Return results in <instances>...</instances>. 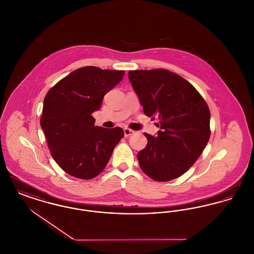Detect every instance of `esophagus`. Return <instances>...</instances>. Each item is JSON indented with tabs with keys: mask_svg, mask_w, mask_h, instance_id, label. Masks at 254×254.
Returning a JSON list of instances; mask_svg holds the SVG:
<instances>
[{
	"mask_svg": "<svg viewBox=\"0 0 254 254\" xmlns=\"http://www.w3.org/2000/svg\"><path fill=\"white\" fill-rule=\"evenodd\" d=\"M124 133H125V136L126 137H128V136H130V135L134 134V130H132V129H130V128H125L124 129Z\"/></svg>",
	"mask_w": 254,
	"mask_h": 254,
	"instance_id": "1",
	"label": "esophagus"
}]
</instances>
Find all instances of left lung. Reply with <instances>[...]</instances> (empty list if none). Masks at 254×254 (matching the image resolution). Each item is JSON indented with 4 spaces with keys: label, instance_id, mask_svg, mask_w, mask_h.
Segmentation results:
<instances>
[{
    "label": "left lung",
    "instance_id": "obj_1",
    "mask_svg": "<svg viewBox=\"0 0 254 254\" xmlns=\"http://www.w3.org/2000/svg\"><path fill=\"white\" fill-rule=\"evenodd\" d=\"M145 114L158 119L156 137L145 133L147 147L137 154L140 168L155 181L186 173L210 138V110L201 95L182 76L165 69L128 72Z\"/></svg>",
    "mask_w": 254,
    "mask_h": 254
}]
</instances>
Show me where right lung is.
<instances>
[{
  "label": "right lung",
  "instance_id": "right-lung-1",
  "mask_svg": "<svg viewBox=\"0 0 254 254\" xmlns=\"http://www.w3.org/2000/svg\"><path fill=\"white\" fill-rule=\"evenodd\" d=\"M124 75L125 71L86 66L63 77L47 93L40 125L51 155L68 175L96 178L124 137L121 127H97L92 116Z\"/></svg>",
  "mask_w": 254,
  "mask_h": 254
}]
</instances>
